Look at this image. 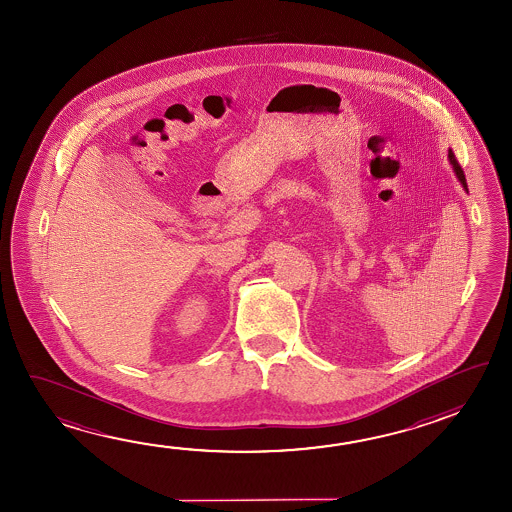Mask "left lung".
<instances>
[{
    "label": "left lung",
    "instance_id": "obj_1",
    "mask_svg": "<svg viewBox=\"0 0 512 512\" xmlns=\"http://www.w3.org/2000/svg\"><path fill=\"white\" fill-rule=\"evenodd\" d=\"M448 159H450V164H452L453 173L457 176V180L461 182L462 187H464V191L468 193V184H466V176H464V171H462L461 166H459V162L455 159V155H453L452 150H448Z\"/></svg>",
    "mask_w": 512,
    "mask_h": 512
}]
</instances>
